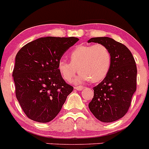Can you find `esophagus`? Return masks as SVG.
Listing matches in <instances>:
<instances>
[{"label": "esophagus", "mask_w": 149, "mask_h": 149, "mask_svg": "<svg viewBox=\"0 0 149 149\" xmlns=\"http://www.w3.org/2000/svg\"><path fill=\"white\" fill-rule=\"evenodd\" d=\"M84 86H75L74 87V89H76V90H79V91H80V90H82V89H84Z\"/></svg>", "instance_id": "esophagus-1"}]
</instances>
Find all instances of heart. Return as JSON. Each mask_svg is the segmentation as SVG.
<instances>
[{
	"label": "heart",
	"instance_id": "b5f03b06",
	"mask_svg": "<svg viewBox=\"0 0 149 149\" xmlns=\"http://www.w3.org/2000/svg\"><path fill=\"white\" fill-rule=\"evenodd\" d=\"M70 63L60 60L57 70L63 79L69 81L78 70L79 75L72 81L74 84H79L91 81L97 83L103 80L111 65V54L103 44L79 45L70 54Z\"/></svg>",
	"mask_w": 149,
	"mask_h": 149
}]
</instances>
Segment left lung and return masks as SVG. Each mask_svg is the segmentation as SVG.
<instances>
[{
    "instance_id": "left-lung-1",
    "label": "left lung",
    "mask_w": 149,
    "mask_h": 149,
    "mask_svg": "<svg viewBox=\"0 0 149 149\" xmlns=\"http://www.w3.org/2000/svg\"><path fill=\"white\" fill-rule=\"evenodd\" d=\"M88 43L103 44L111 54V65L105 79L93 88L89 108L102 122H113L123 117L136 91L137 67L126 46L108 37L92 38Z\"/></svg>"
}]
</instances>
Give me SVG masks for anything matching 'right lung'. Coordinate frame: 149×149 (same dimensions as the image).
Here are the masks:
<instances>
[{"label": "right lung", "instance_id": "1", "mask_svg": "<svg viewBox=\"0 0 149 149\" xmlns=\"http://www.w3.org/2000/svg\"><path fill=\"white\" fill-rule=\"evenodd\" d=\"M79 40L75 37H43L18 52L12 76L16 97L29 119L46 123L59 113L73 87L63 79L57 64Z\"/></svg>", "mask_w": 149, "mask_h": 149}]
</instances>
